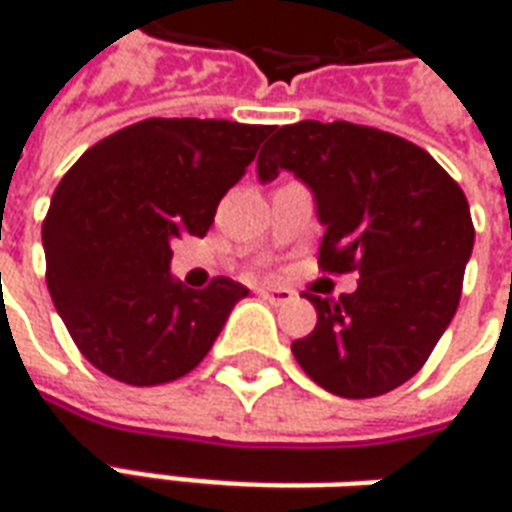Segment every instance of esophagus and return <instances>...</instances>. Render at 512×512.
Wrapping results in <instances>:
<instances>
[{
	"mask_svg": "<svg viewBox=\"0 0 512 512\" xmlns=\"http://www.w3.org/2000/svg\"><path fill=\"white\" fill-rule=\"evenodd\" d=\"M257 296L271 301V304H288V301H293L296 293L290 288H282V285H260V288H257Z\"/></svg>",
	"mask_w": 512,
	"mask_h": 512,
	"instance_id": "esophagus-1",
	"label": "esophagus"
}]
</instances>
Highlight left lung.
Wrapping results in <instances>:
<instances>
[{
    "label": "left lung",
    "instance_id": "1",
    "mask_svg": "<svg viewBox=\"0 0 512 512\" xmlns=\"http://www.w3.org/2000/svg\"><path fill=\"white\" fill-rule=\"evenodd\" d=\"M282 169L315 194L321 271L359 274L337 301L304 293L318 323L293 356L332 395H386L417 376L458 310L474 246L466 194L428 150L345 120L277 128L257 175Z\"/></svg>",
    "mask_w": 512,
    "mask_h": 512
}]
</instances>
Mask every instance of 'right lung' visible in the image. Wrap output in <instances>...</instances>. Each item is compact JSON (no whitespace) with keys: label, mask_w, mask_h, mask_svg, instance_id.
Listing matches in <instances>:
<instances>
[{"label":"right lung","mask_w":512,"mask_h":512,"mask_svg":"<svg viewBox=\"0 0 512 512\" xmlns=\"http://www.w3.org/2000/svg\"><path fill=\"white\" fill-rule=\"evenodd\" d=\"M271 126L150 117L73 164L43 219L46 285L82 356L131 386L169 384L211 351L249 290L169 277L172 241L205 235Z\"/></svg>","instance_id":"1"}]
</instances>
